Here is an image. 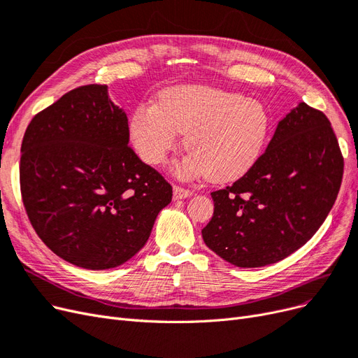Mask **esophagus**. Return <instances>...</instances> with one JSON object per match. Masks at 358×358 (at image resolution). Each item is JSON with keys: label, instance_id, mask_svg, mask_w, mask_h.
<instances>
[{"label": "esophagus", "instance_id": "34e87169", "mask_svg": "<svg viewBox=\"0 0 358 358\" xmlns=\"http://www.w3.org/2000/svg\"><path fill=\"white\" fill-rule=\"evenodd\" d=\"M193 194L192 190H187V189H182L180 186H176L174 190H172V196H174V201H180V199H186V198H190V196Z\"/></svg>", "mask_w": 358, "mask_h": 358}]
</instances>
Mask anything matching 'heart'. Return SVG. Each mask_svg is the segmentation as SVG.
<instances>
[{
    "mask_svg": "<svg viewBox=\"0 0 358 358\" xmlns=\"http://www.w3.org/2000/svg\"><path fill=\"white\" fill-rule=\"evenodd\" d=\"M271 131V117L260 102L210 86L166 89L156 103H143L131 117V138L150 165L164 164L186 134L189 155L178 172L206 174L211 181H232L259 160Z\"/></svg>",
    "mask_w": 358,
    "mask_h": 358,
    "instance_id": "heart-1",
    "label": "heart"
}]
</instances>
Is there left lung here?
Segmentation results:
<instances>
[{
  "label": "left lung",
  "mask_w": 358,
  "mask_h": 358,
  "mask_svg": "<svg viewBox=\"0 0 358 358\" xmlns=\"http://www.w3.org/2000/svg\"><path fill=\"white\" fill-rule=\"evenodd\" d=\"M343 174L339 143L324 113L301 102L276 126L257 162L213 192L203 242L238 268L290 256L314 236L336 201Z\"/></svg>",
  "instance_id": "obj_1"
}]
</instances>
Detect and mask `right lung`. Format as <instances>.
Segmentation results:
<instances>
[{
  "mask_svg": "<svg viewBox=\"0 0 358 358\" xmlns=\"http://www.w3.org/2000/svg\"><path fill=\"white\" fill-rule=\"evenodd\" d=\"M129 144L106 85L68 92L34 116L20 148V192L37 235L78 268H117L140 251L171 184Z\"/></svg>",
  "mask_w": 358,
  "mask_h": 358,
  "instance_id": "obj_1",
  "label": "right lung"
}]
</instances>
